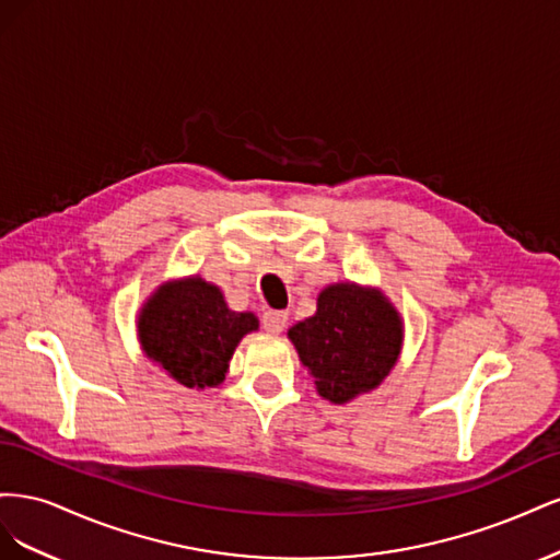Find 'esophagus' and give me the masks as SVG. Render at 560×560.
I'll return each instance as SVG.
<instances>
[{"label": "esophagus", "mask_w": 560, "mask_h": 560, "mask_svg": "<svg viewBox=\"0 0 560 560\" xmlns=\"http://www.w3.org/2000/svg\"><path fill=\"white\" fill-rule=\"evenodd\" d=\"M287 319H290V315L284 311H266L261 317V325L268 334H280L287 327Z\"/></svg>", "instance_id": "obj_1"}]
</instances>
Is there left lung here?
Returning a JSON list of instances; mask_svg holds the SVG:
<instances>
[{"label": "left lung", "mask_w": 560, "mask_h": 560, "mask_svg": "<svg viewBox=\"0 0 560 560\" xmlns=\"http://www.w3.org/2000/svg\"><path fill=\"white\" fill-rule=\"evenodd\" d=\"M319 397L346 404L371 393L401 352L404 322L374 287L336 282L317 296V313L287 331Z\"/></svg>", "instance_id": "left-lung-1"}]
</instances>
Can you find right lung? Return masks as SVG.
Here are the masks:
<instances>
[{
	"label": "right lung",
	"instance_id": "right-lung-1",
	"mask_svg": "<svg viewBox=\"0 0 560 560\" xmlns=\"http://www.w3.org/2000/svg\"><path fill=\"white\" fill-rule=\"evenodd\" d=\"M259 329L254 313L229 311L222 290L198 276L161 284L138 317L147 358L186 387H214L226 378L241 338Z\"/></svg>",
	"mask_w": 560,
	"mask_h": 560
}]
</instances>
